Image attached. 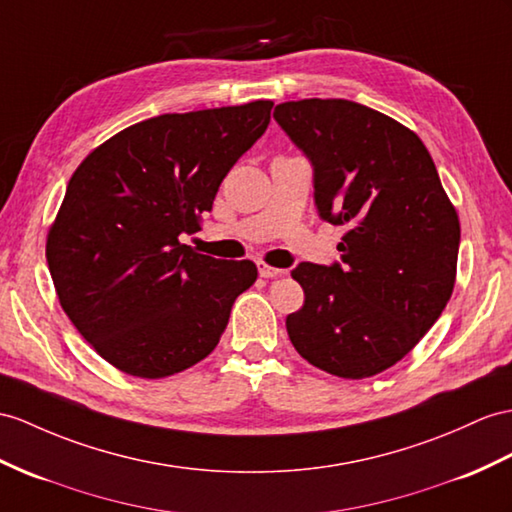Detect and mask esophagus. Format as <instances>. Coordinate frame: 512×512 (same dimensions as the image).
Here are the masks:
<instances>
[{"instance_id": "esophagus-1", "label": "esophagus", "mask_w": 512, "mask_h": 512, "mask_svg": "<svg viewBox=\"0 0 512 512\" xmlns=\"http://www.w3.org/2000/svg\"><path fill=\"white\" fill-rule=\"evenodd\" d=\"M258 273H260V278H278V276H282L284 269H276L267 263H258Z\"/></svg>"}]
</instances>
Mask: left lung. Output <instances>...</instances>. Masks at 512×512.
Segmentation results:
<instances>
[{
	"label": "left lung",
	"instance_id": "8db88e82",
	"mask_svg": "<svg viewBox=\"0 0 512 512\" xmlns=\"http://www.w3.org/2000/svg\"><path fill=\"white\" fill-rule=\"evenodd\" d=\"M273 119L313 165L319 217L347 226L341 263H299L286 317L299 356L339 378L393 367L450 302L460 223L432 156L402 123L350 99H299Z\"/></svg>",
	"mask_w": 512,
	"mask_h": 512
}]
</instances>
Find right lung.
<instances>
[{"instance_id":"obj_1","label":"right lung","mask_w":512,"mask_h":512,"mask_svg":"<svg viewBox=\"0 0 512 512\" xmlns=\"http://www.w3.org/2000/svg\"><path fill=\"white\" fill-rule=\"evenodd\" d=\"M271 108L258 99L145 119L95 147L71 176L45 256L62 310L112 367L167 378L217 347L258 269L197 254L180 234L199 230Z\"/></svg>"}]
</instances>
